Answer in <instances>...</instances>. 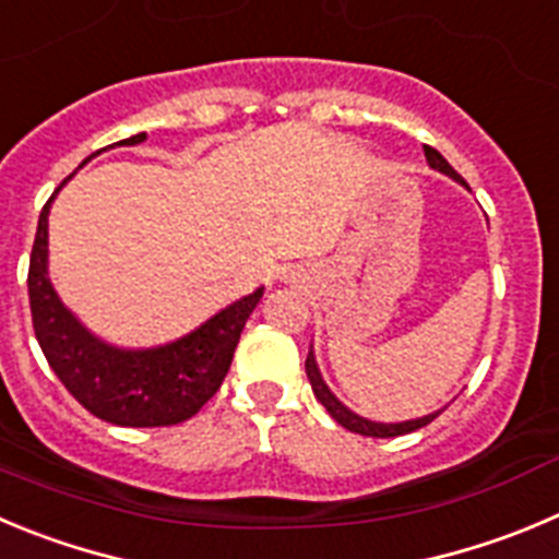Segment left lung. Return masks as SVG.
Segmentation results:
<instances>
[{
	"label": "left lung",
	"mask_w": 559,
	"mask_h": 559,
	"mask_svg": "<svg viewBox=\"0 0 559 559\" xmlns=\"http://www.w3.org/2000/svg\"><path fill=\"white\" fill-rule=\"evenodd\" d=\"M425 156H427V165H430L432 170H441V174H447V176H450V179L461 181V185H463L461 174H457V170L452 168L450 162H447L444 156L438 154L436 148H430V145H425ZM306 374H309V380H311V389H314V397L320 400L322 405H325L328 414H331L333 419L338 421V425L347 427V430H350V432H358V436H372V438L405 436V432H414V430H419V427L430 425V421L436 419V416L441 414V411H444V408H441V411H436V414L421 416V419H408V421H394V425H383V421L364 419V416L353 414V411L347 408V405L338 403L336 394H333V391L325 385V380H322L320 369H317V361H314V353H311V350H309V358H306Z\"/></svg>",
	"instance_id": "obj_1"
}]
</instances>
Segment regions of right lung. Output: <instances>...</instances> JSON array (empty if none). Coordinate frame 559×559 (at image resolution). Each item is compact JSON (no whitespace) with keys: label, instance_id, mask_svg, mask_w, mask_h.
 <instances>
[{"label":"right lung","instance_id":"add662e5","mask_svg":"<svg viewBox=\"0 0 559 559\" xmlns=\"http://www.w3.org/2000/svg\"><path fill=\"white\" fill-rule=\"evenodd\" d=\"M143 140L145 132H140L115 145H138ZM55 195L38 217L27 275L33 328L49 367L76 403L109 425L168 427L195 416L221 389L239 333L262 300L264 286L234 300L176 342L148 350H123L102 342L62 306L49 281V209Z\"/></svg>","mask_w":559,"mask_h":559}]
</instances>
